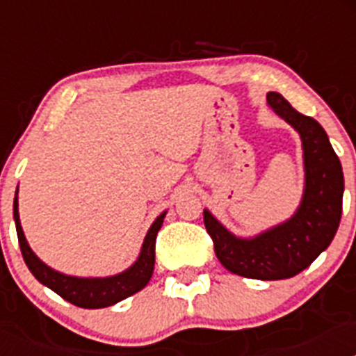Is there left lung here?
Segmentation results:
<instances>
[{
    "mask_svg": "<svg viewBox=\"0 0 356 356\" xmlns=\"http://www.w3.org/2000/svg\"><path fill=\"white\" fill-rule=\"evenodd\" d=\"M267 103L300 131L305 156V194L291 221L244 241L203 212L217 259L228 271L253 280H285L307 269L337 234L342 213L344 176L328 135L314 118L300 114L282 94L269 92Z\"/></svg>",
    "mask_w": 356,
    "mask_h": 356,
    "instance_id": "left-lung-1",
    "label": "left lung"
}]
</instances>
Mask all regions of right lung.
Masks as SVG:
<instances>
[{
  "label": "right lung",
  "instance_id": "obj_1",
  "mask_svg": "<svg viewBox=\"0 0 356 356\" xmlns=\"http://www.w3.org/2000/svg\"><path fill=\"white\" fill-rule=\"evenodd\" d=\"M163 217H165V213H162L151 225L149 232H147L146 238H144L139 260L128 271L121 273L118 276H110V278H74V276H65L62 273L49 269L30 250L26 238H24L21 222H19L17 196L14 197L15 229H17L19 246H21V253H23V259L26 262L28 269L31 271V275L39 280L40 284L51 289L53 292H56L69 303L81 308L110 307V305L118 303V301L124 300L128 296L135 294L143 287H146L151 275H153V267H155V242L156 234H159L160 226L163 222Z\"/></svg>",
  "mask_w": 356,
  "mask_h": 356
}]
</instances>
